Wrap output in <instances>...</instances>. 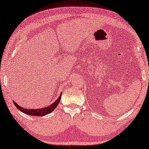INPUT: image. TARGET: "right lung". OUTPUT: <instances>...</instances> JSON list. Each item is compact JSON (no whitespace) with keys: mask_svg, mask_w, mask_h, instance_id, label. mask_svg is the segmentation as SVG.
Wrapping results in <instances>:
<instances>
[{"mask_svg":"<svg viewBox=\"0 0 149 149\" xmlns=\"http://www.w3.org/2000/svg\"><path fill=\"white\" fill-rule=\"evenodd\" d=\"M61 95H62V93H61L60 96H58L57 99H56L53 103H52L51 105H49V107H47L37 109H25L24 107H22L19 105V104H17V103H16L14 100H13V102L15 106L19 110L24 113H26L27 115H29V116H46V115L51 113L53 112V111L55 109V108L57 107L58 103H59L61 98Z\"/></svg>","mask_w":149,"mask_h":149,"instance_id":"obj_1","label":"right lung"}]
</instances>
